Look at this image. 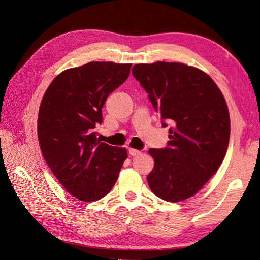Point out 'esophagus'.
Listing matches in <instances>:
<instances>
[{
  "label": "esophagus",
  "mask_w": 260,
  "mask_h": 260,
  "mask_svg": "<svg viewBox=\"0 0 260 260\" xmlns=\"http://www.w3.org/2000/svg\"><path fill=\"white\" fill-rule=\"evenodd\" d=\"M129 154L131 156H137V155H140L141 152L139 151V149H136V148H129Z\"/></svg>",
  "instance_id": "34e87169"
}]
</instances>
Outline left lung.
<instances>
[{"label": "left lung", "instance_id": "left-lung-1", "mask_svg": "<svg viewBox=\"0 0 260 260\" xmlns=\"http://www.w3.org/2000/svg\"><path fill=\"white\" fill-rule=\"evenodd\" d=\"M132 75L156 112L172 123L168 146L151 148L152 192L177 203L192 198L216 174L230 140V115L222 92L203 70L183 62L137 64Z\"/></svg>", "mask_w": 260, "mask_h": 260}]
</instances>
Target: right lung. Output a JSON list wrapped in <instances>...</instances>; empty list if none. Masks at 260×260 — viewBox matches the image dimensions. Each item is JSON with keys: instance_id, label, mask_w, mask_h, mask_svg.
Instances as JSON below:
<instances>
[{"instance_id": "obj_1", "label": "right lung", "mask_w": 260, "mask_h": 260, "mask_svg": "<svg viewBox=\"0 0 260 260\" xmlns=\"http://www.w3.org/2000/svg\"><path fill=\"white\" fill-rule=\"evenodd\" d=\"M132 64L91 61L54 78L42 98L38 139L44 159L66 191L95 202L112 190L127 149L96 138L107 96L128 79Z\"/></svg>"}]
</instances>
